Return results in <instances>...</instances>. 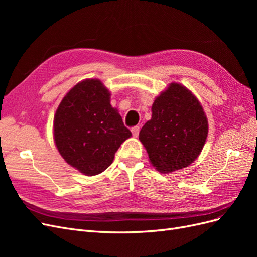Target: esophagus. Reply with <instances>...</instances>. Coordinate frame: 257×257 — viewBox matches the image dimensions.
<instances>
[{"label":"esophagus","instance_id":"34e87169","mask_svg":"<svg viewBox=\"0 0 257 257\" xmlns=\"http://www.w3.org/2000/svg\"><path fill=\"white\" fill-rule=\"evenodd\" d=\"M131 132H132V134H133V136H134V137H137V136H138V134H139V126H134V127H132Z\"/></svg>","mask_w":257,"mask_h":257}]
</instances>
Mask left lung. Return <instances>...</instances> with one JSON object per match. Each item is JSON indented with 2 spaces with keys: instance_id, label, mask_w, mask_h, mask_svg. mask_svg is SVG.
I'll list each match as a JSON object with an SVG mask.
<instances>
[{
  "instance_id": "left-lung-1",
  "label": "left lung",
  "mask_w": 257,
  "mask_h": 257,
  "mask_svg": "<svg viewBox=\"0 0 257 257\" xmlns=\"http://www.w3.org/2000/svg\"><path fill=\"white\" fill-rule=\"evenodd\" d=\"M151 110L139 141L152 166L170 174L192 164L208 136L207 115L197 97L184 85L172 82L155 97Z\"/></svg>"
}]
</instances>
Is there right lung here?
I'll list each match as a JSON object with an SVG mask.
<instances>
[{
	"mask_svg": "<svg viewBox=\"0 0 257 257\" xmlns=\"http://www.w3.org/2000/svg\"><path fill=\"white\" fill-rule=\"evenodd\" d=\"M132 136L110 105V92L99 79H84L61 100L53 119V139L61 157L85 176L111 165L121 144Z\"/></svg>",
	"mask_w": 257,
	"mask_h": 257,
	"instance_id": "obj_1",
	"label": "right lung"
}]
</instances>
